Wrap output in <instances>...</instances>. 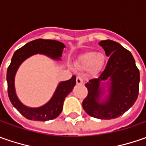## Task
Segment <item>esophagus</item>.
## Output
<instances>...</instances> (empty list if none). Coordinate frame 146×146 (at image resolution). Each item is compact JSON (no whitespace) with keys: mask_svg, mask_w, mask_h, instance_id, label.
I'll return each mask as SVG.
<instances>
[{"mask_svg":"<svg viewBox=\"0 0 146 146\" xmlns=\"http://www.w3.org/2000/svg\"><path fill=\"white\" fill-rule=\"evenodd\" d=\"M84 83V78L81 76H77L76 77V84H82Z\"/></svg>","mask_w":146,"mask_h":146,"instance_id":"obj_1","label":"esophagus"}]
</instances>
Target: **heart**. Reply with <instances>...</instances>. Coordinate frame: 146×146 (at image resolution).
<instances>
[{"label": "heart", "instance_id": "b5f03b06", "mask_svg": "<svg viewBox=\"0 0 146 146\" xmlns=\"http://www.w3.org/2000/svg\"><path fill=\"white\" fill-rule=\"evenodd\" d=\"M106 58L102 53L95 52H88L82 55L80 58V65L84 68L90 67L93 72H98L103 66Z\"/></svg>", "mask_w": 146, "mask_h": 146}]
</instances>
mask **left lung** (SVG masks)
Instances as JSON below:
<instances>
[{
	"label": "left lung",
	"instance_id": "left-lung-1",
	"mask_svg": "<svg viewBox=\"0 0 146 146\" xmlns=\"http://www.w3.org/2000/svg\"><path fill=\"white\" fill-rule=\"evenodd\" d=\"M99 44L110 56L106 68L97 79L85 84L88 95L82 106L88 115L100 119H112L123 115L137 101L139 93L140 72L132 53L119 43L106 40ZM109 79L108 97L99 102L102 93V82Z\"/></svg>",
	"mask_w": 146,
	"mask_h": 146
}]
</instances>
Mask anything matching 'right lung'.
<instances>
[{
    "instance_id": "1",
    "label": "right lung",
    "mask_w": 146,
    "mask_h": 146,
    "mask_svg": "<svg viewBox=\"0 0 146 146\" xmlns=\"http://www.w3.org/2000/svg\"><path fill=\"white\" fill-rule=\"evenodd\" d=\"M64 48V44L58 40L37 39L26 44L14 53L11 62L7 69L6 76L9 98L12 105L26 119L30 120L47 121L57 118L62 113L65 98L72 91L76 85V76H73L70 80L61 82L53 94V98L48 103L38 108H29L20 102L15 93L14 76L19 66L25 59L36 53L46 54L53 59H60Z\"/></svg>"
}]
</instances>
